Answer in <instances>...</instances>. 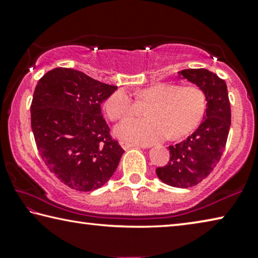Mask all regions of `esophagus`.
<instances>
[{
  "mask_svg": "<svg viewBox=\"0 0 258 258\" xmlns=\"http://www.w3.org/2000/svg\"><path fill=\"white\" fill-rule=\"evenodd\" d=\"M119 144H120V146L125 149V151H127V149H130V148L139 147V146L136 145V144H131V142H126V141H120Z\"/></svg>",
  "mask_w": 258,
  "mask_h": 258,
  "instance_id": "esophagus-1",
  "label": "esophagus"
}]
</instances>
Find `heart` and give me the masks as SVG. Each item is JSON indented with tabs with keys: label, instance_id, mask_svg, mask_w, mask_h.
<instances>
[{
	"label": "heart",
	"instance_id": "1",
	"mask_svg": "<svg viewBox=\"0 0 258 258\" xmlns=\"http://www.w3.org/2000/svg\"><path fill=\"white\" fill-rule=\"evenodd\" d=\"M146 107L144 119H128L116 127L122 139L140 145H152L164 138L178 139L194 131L207 109V95L202 87L162 82L145 88L136 96L119 89L105 102L107 116L112 120L138 114L139 106Z\"/></svg>",
	"mask_w": 258,
	"mask_h": 258
}]
</instances>
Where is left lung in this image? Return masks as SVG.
Returning <instances> with one entry per match:
<instances>
[{
  "label": "left lung",
  "instance_id": "1",
  "mask_svg": "<svg viewBox=\"0 0 258 258\" xmlns=\"http://www.w3.org/2000/svg\"><path fill=\"white\" fill-rule=\"evenodd\" d=\"M179 74L205 90L206 114L191 136L169 146V162L156 168V175L168 185L185 189L201 183L219 163L227 142L232 113L227 86L217 74L204 68L184 69Z\"/></svg>",
  "mask_w": 258,
  "mask_h": 258
}]
</instances>
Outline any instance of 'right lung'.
Returning a JSON list of instances; mask_svg holds the SVG:
<instances>
[{
    "mask_svg": "<svg viewBox=\"0 0 258 258\" xmlns=\"http://www.w3.org/2000/svg\"><path fill=\"white\" fill-rule=\"evenodd\" d=\"M114 90L63 67L38 81L31 103L34 141L49 171L71 189H98L118 167L124 149L111 137L101 109Z\"/></svg>",
    "mask_w": 258,
    "mask_h": 258,
    "instance_id": "add662e5",
    "label": "right lung"
}]
</instances>
